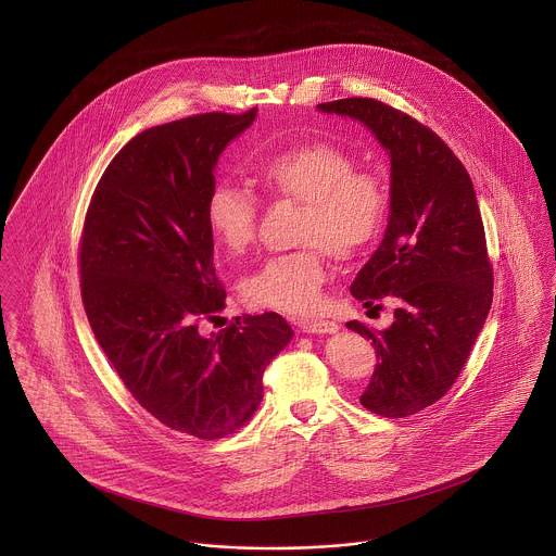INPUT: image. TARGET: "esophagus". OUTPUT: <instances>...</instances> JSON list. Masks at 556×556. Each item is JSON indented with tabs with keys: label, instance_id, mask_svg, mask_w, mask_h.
<instances>
[{
	"label": "esophagus",
	"instance_id": "1",
	"mask_svg": "<svg viewBox=\"0 0 556 556\" xmlns=\"http://www.w3.org/2000/svg\"><path fill=\"white\" fill-rule=\"evenodd\" d=\"M298 327L306 333H333L338 329L333 320H325V318H302L298 320Z\"/></svg>",
	"mask_w": 556,
	"mask_h": 556
}]
</instances>
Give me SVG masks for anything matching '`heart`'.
<instances>
[{
  "label": "heart",
  "mask_w": 556,
  "mask_h": 556,
  "mask_svg": "<svg viewBox=\"0 0 556 556\" xmlns=\"http://www.w3.org/2000/svg\"><path fill=\"white\" fill-rule=\"evenodd\" d=\"M252 177L271 201L302 203L300 250L267 258L243 280L252 306L304 315L320 302L327 280V252L353 258L381 236L390 214V186L370 168L327 141H302L271 152L252 166ZM205 218L214 241L229 254H243L256 238V199L238 184L216 181Z\"/></svg>",
  "instance_id": "b5f03b06"
}]
</instances>
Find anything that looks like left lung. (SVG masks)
Returning <instances> with one entry per match:
<instances>
[{
    "label": "left lung",
    "instance_id": "obj_1",
    "mask_svg": "<svg viewBox=\"0 0 556 556\" xmlns=\"http://www.w3.org/2000/svg\"><path fill=\"white\" fill-rule=\"evenodd\" d=\"M318 109L359 119L392 156L388 231L351 293L364 306L394 300V323L386 331L362 320L346 327L372 340L379 359L359 402L390 419L408 417L456 383L492 304L473 181L437 132L381 100L342 98Z\"/></svg>",
    "mask_w": 556,
    "mask_h": 556
}]
</instances>
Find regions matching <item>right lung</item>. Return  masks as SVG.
I'll list each match as a JSON object with an SVG mask.
<instances>
[{"instance_id": "add662e5", "label": "right lung", "mask_w": 556, "mask_h": 556, "mask_svg": "<svg viewBox=\"0 0 556 556\" xmlns=\"http://www.w3.org/2000/svg\"><path fill=\"white\" fill-rule=\"evenodd\" d=\"M254 115L214 111L137 135L102 173L80 233V298L100 349L160 424L205 441L250 421L267 364L293 338L276 313L201 331L227 300L205 218L214 166Z\"/></svg>"}]
</instances>
